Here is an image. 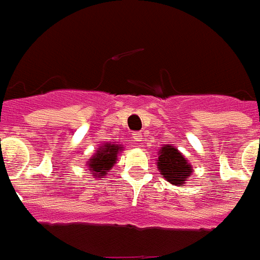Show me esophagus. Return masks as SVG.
<instances>
[{"label": "esophagus", "instance_id": "34e87169", "mask_svg": "<svg viewBox=\"0 0 260 260\" xmlns=\"http://www.w3.org/2000/svg\"><path fill=\"white\" fill-rule=\"evenodd\" d=\"M132 137H134V141L139 143V141H141V139H143V135H141L140 132H134V134H132Z\"/></svg>", "mask_w": 260, "mask_h": 260}]
</instances>
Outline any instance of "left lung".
I'll list each match as a JSON object with an SVG mask.
<instances>
[{"mask_svg":"<svg viewBox=\"0 0 260 260\" xmlns=\"http://www.w3.org/2000/svg\"><path fill=\"white\" fill-rule=\"evenodd\" d=\"M157 165L165 180L174 185H184V181L191 174L190 164L176 148L165 145L158 152Z\"/></svg>","mask_w":260,"mask_h":260,"instance_id":"obj_1","label":"left lung"}]
</instances>
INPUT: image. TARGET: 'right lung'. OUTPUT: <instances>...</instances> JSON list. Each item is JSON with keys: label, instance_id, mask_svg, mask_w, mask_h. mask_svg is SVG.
Instances as JSON below:
<instances>
[{"label": "right lung", "instance_id": "right-lung-1", "mask_svg": "<svg viewBox=\"0 0 260 260\" xmlns=\"http://www.w3.org/2000/svg\"><path fill=\"white\" fill-rule=\"evenodd\" d=\"M119 150H121L120 147H115L113 144H106L104 148H99L95 156L89 160L88 171L91 174H95L98 177L107 174V172L112 169L113 164L116 162Z\"/></svg>", "mask_w": 260, "mask_h": 260}]
</instances>
